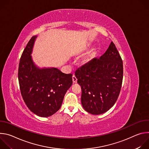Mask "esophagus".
<instances>
[{
	"label": "esophagus",
	"mask_w": 149,
	"mask_h": 149,
	"mask_svg": "<svg viewBox=\"0 0 149 149\" xmlns=\"http://www.w3.org/2000/svg\"><path fill=\"white\" fill-rule=\"evenodd\" d=\"M72 81L74 83H76L77 82V78H76V77L75 75L72 76Z\"/></svg>",
	"instance_id": "obj_1"
}]
</instances>
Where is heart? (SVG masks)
Masks as SVG:
<instances>
[{
    "mask_svg": "<svg viewBox=\"0 0 149 149\" xmlns=\"http://www.w3.org/2000/svg\"><path fill=\"white\" fill-rule=\"evenodd\" d=\"M87 48H87V46H86V47H84L81 48V49H79L77 53H78V54H81V53H82V52H84L85 51H86Z\"/></svg>",
    "mask_w": 149,
    "mask_h": 149,
    "instance_id": "b5f03b06",
    "label": "heart"
}]
</instances>
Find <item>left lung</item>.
Instances as JSON below:
<instances>
[{
    "label": "left lung",
    "mask_w": 149,
    "mask_h": 149,
    "mask_svg": "<svg viewBox=\"0 0 149 149\" xmlns=\"http://www.w3.org/2000/svg\"><path fill=\"white\" fill-rule=\"evenodd\" d=\"M81 86V104L88 113L109 110L119 95L123 77L121 58L113 42L99 59L94 58L75 72Z\"/></svg>",
    "instance_id": "8db88e82"
}]
</instances>
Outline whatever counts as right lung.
Listing matches in <instances>:
<instances>
[{
	"label": "right lung",
	"mask_w": 149,
	"mask_h": 149,
	"mask_svg": "<svg viewBox=\"0 0 149 149\" xmlns=\"http://www.w3.org/2000/svg\"><path fill=\"white\" fill-rule=\"evenodd\" d=\"M37 36L30 39L20 59L18 79L21 94L28 109L42 117L51 116L61 107L72 84V74L55 67L37 66L32 56Z\"/></svg>",
	"instance_id": "add662e5"
}]
</instances>
